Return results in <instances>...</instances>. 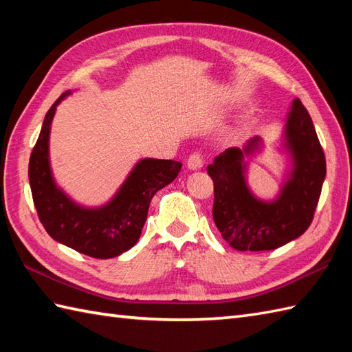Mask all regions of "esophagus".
Masks as SVG:
<instances>
[{
  "label": "esophagus",
  "instance_id": "esophagus-1",
  "mask_svg": "<svg viewBox=\"0 0 352 352\" xmlns=\"http://www.w3.org/2000/svg\"><path fill=\"white\" fill-rule=\"evenodd\" d=\"M186 164H188V168L190 170H197V169L203 168L204 160H203V157H201V154L193 153L189 155V159H188V162H186Z\"/></svg>",
  "mask_w": 352,
  "mask_h": 352
}]
</instances>
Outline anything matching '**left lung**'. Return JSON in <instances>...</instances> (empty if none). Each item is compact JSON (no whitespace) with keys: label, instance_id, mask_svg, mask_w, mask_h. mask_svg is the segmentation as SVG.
Listing matches in <instances>:
<instances>
[{"label":"left lung","instance_id":"left-lung-1","mask_svg":"<svg viewBox=\"0 0 352 352\" xmlns=\"http://www.w3.org/2000/svg\"><path fill=\"white\" fill-rule=\"evenodd\" d=\"M290 172L272 201L258 199L246 184L245 157L256 154L261 139L242 149L228 148L208 164L214 184L213 221L237 251H269L300 237L310 227L327 174L324 149L300 100H294L284 126Z\"/></svg>","mask_w":352,"mask_h":352}]
</instances>
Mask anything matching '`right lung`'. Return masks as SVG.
<instances>
[{"label": "right lung", "instance_id": "obj_1", "mask_svg": "<svg viewBox=\"0 0 352 352\" xmlns=\"http://www.w3.org/2000/svg\"><path fill=\"white\" fill-rule=\"evenodd\" d=\"M69 94H62L47 111L30 155L28 180L34 207L43 228L54 241L89 257H118L136 245L145 226L149 203L155 192L175 180L182 163L142 159L107 204L87 208L74 203L56 184L50 166L51 122L57 106Z\"/></svg>", "mask_w": 352, "mask_h": 352}]
</instances>
